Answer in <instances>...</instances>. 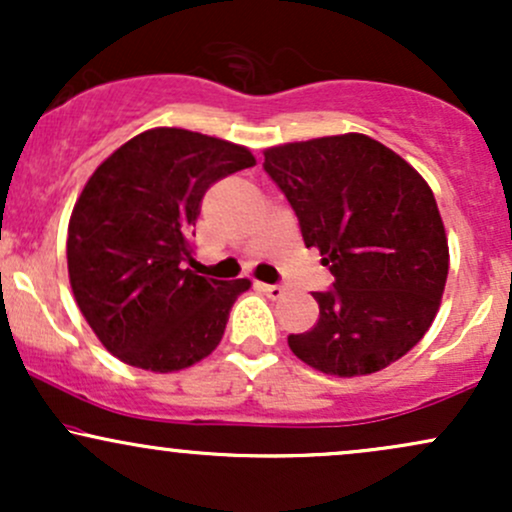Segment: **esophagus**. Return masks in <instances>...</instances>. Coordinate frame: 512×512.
<instances>
[{"mask_svg": "<svg viewBox=\"0 0 512 512\" xmlns=\"http://www.w3.org/2000/svg\"><path fill=\"white\" fill-rule=\"evenodd\" d=\"M257 289L267 293L272 301H279V298L286 296V289H284V286H279V284H257Z\"/></svg>", "mask_w": 512, "mask_h": 512, "instance_id": "34e87169", "label": "esophagus"}]
</instances>
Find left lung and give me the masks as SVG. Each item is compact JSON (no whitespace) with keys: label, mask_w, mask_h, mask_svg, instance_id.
I'll list each match as a JSON object with an SVG mask.
<instances>
[{"label":"left lung","mask_w":512,"mask_h":512,"mask_svg":"<svg viewBox=\"0 0 512 512\" xmlns=\"http://www.w3.org/2000/svg\"><path fill=\"white\" fill-rule=\"evenodd\" d=\"M262 168L334 276L330 291L313 293L317 325L289 337L293 354L339 378L395 363L431 327L448 279L431 187L366 134L274 146Z\"/></svg>","instance_id":"obj_1"}]
</instances>
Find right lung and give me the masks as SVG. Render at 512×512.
Segmentation results:
<instances>
[{"instance_id":"obj_1","label":"right lung","mask_w":512,"mask_h":512,"mask_svg":"<svg viewBox=\"0 0 512 512\" xmlns=\"http://www.w3.org/2000/svg\"><path fill=\"white\" fill-rule=\"evenodd\" d=\"M250 166L245 146L158 127L122 144L88 178L69 219V281L110 354L170 373L219 346L250 281L209 279L185 262L209 187Z\"/></svg>"}]
</instances>
